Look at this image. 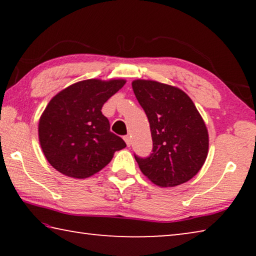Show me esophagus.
<instances>
[{"label": "esophagus", "mask_w": 256, "mask_h": 256, "mask_svg": "<svg viewBox=\"0 0 256 256\" xmlns=\"http://www.w3.org/2000/svg\"><path fill=\"white\" fill-rule=\"evenodd\" d=\"M124 141H125V144H126V146H131V138H130L128 136H124Z\"/></svg>", "instance_id": "obj_1"}]
</instances>
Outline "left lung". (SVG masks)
I'll use <instances>...</instances> for the list:
<instances>
[{"mask_svg":"<svg viewBox=\"0 0 256 256\" xmlns=\"http://www.w3.org/2000/svg\"><path fill=\"white\" fill-rule=\"evenodd\" d=\"M149 120L152 154L136 160L146 178L174 188L196 176L209 152V133L196 105L183 90L154 80L132 81Z\"/></svg>","mask_w":256,"mask_h":256,"instance_id":"8db88e82","label":"left lung"}]
</instances>
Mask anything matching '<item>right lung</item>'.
Masks as SVG:
<instances>
[{
	"instance_id": "add662e5",
	"label": "right lung",
	"mask_w": 256,
	"mask_h": 256,
	"mask_svg": "<svg viewBox=\"0 0 256 256\" xmlns=\"http://www.w3.org/2000/svg\"><path fill=\"white\" fill-rule=\"evenodd\" d=\"M124 79H88L66 86L50 99L40 118L38 138L52 166L84 180L107 166L126 146L110 132L102 108L125 84Z\"/></svg>"
}]
</instances>
